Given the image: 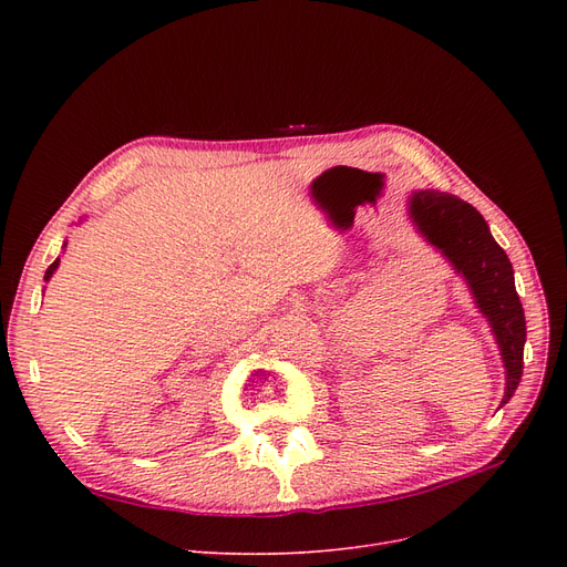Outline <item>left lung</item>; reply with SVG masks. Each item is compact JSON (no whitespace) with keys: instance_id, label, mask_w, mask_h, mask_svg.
<instances>
[{"instance_id":"8db88e82","label":"left lung","mask_w":567,"mask_h":567,"mask_svg":"<svg viewBox=\"0 0 567 567\" xmlns=\"http://www.w3.org/2000/svg\"><path fill=\"white\" fill-rule=\"evenodd\" d=\"M406 206L415 229L451 261L453 271L464 278L475 308L489 321L505 368L501 406L508 404L522 379L526 342L524 308L508 255L494 241L485 218L455 195L411 190Z\"/></svg>"}]
</instances>
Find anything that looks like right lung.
<instances>
[{
	"mask_svg": "<svg viewBox=\"0 0 567 567\" xmlns=\"http://www.w3.org/2000/svg\"><path fill=\"white\" fill-rule=\"evenodd\" d=\"M62 248H66V241H64V246H62ZM56 268H59V257H56V259H54V261L48 266V271H45V276H43V280H45V282H48V280L54 276Z\"/></svg>",
	"mask_w": 567,
	"mask_h": 567,
	"instance_id": "add662e5",
	"label": "right lung"
}]
</instances>
